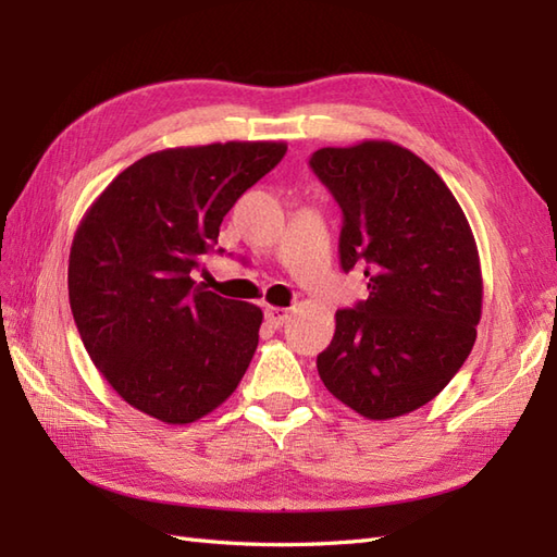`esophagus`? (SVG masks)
<instances>
[{"instance_id": "obj_1", "label": "esophagus", "mask_w": 557, "mask_h": 557, "mask_svg": "<svg viewBox=\"0 0 557 557\" xmlns=\"http://www.w3.org/2000/svg\"><path fill=\"white\" fill-rule=\"evenodd\" d=\"M289 309H282V306H265V321L272 327H280L282 323H287Z\"/></svg>"}]
</instances>
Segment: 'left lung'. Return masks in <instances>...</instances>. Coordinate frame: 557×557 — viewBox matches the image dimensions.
Segmentation results:
<instances>
[{
	"mask_svg": "<svg viewBox=\"0 0 557 557\" xmlns=\"http://www.w3.org/2000/svg\"><path fill=\"white\" fill-rule=\"evenodd\" d=\"M309 164L345 215L342 270L369 280V299L335 313L318 375L366 419L405 417L453 381L476 342L474 234L435 170L389 140L321 148Z\"/></svg>",
	"mask_w": 557,
	"mask_h": 557,
	"instance_id": "8db88e82",
	"label": "left lung"
}]
</instances>
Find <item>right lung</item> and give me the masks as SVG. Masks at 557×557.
<instances>
[{
    "instance_id": "right-lung-1",
    "label": "right lung",
    "mask_w": 557,
    "mask_h": 557,
    "mask_svg": "<svg viewBox=\"0 0 557 557\" xmlns=\"http://www.w3.org/2000/svg\"><path fill=\"white\" fill-rule=\"evenodd\" d=\"M285 152L280 140L150 152L83 215L69 253L71 313L88 357L134 409L194 423L239 385L263 311L191 272L236 198Z\"/></svg>"
}]
</instances>
